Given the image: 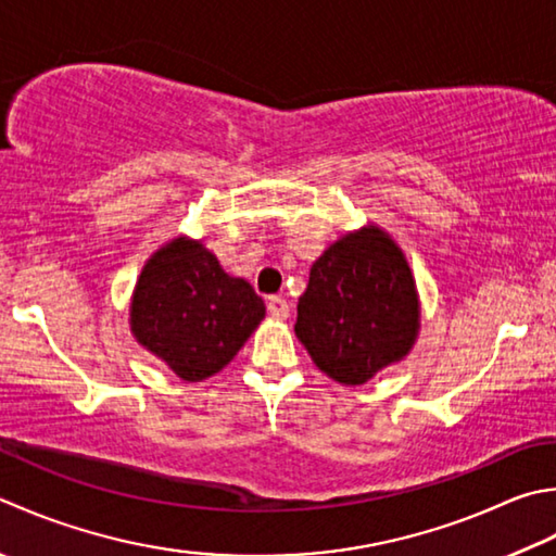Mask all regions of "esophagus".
<instances>
[{"label": "esophagus", "mask_w": 556, "mask_h": 556, "mask_svg": "<svg viewBox=\"0 0 556 556\" xmlns=\"http://www.w3.org/2000/svg\"><path fill=\"white\" fill-rule=\"evenodd\" d=\"M267 311H269V315H275V318L285 320V318H289V301L281 299V296H269L267 299Z\"/></svg>", "instance_id": "34e87169"}]
</instances>
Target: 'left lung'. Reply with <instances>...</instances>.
<instances>
[{
    "mask_svg": "<svg viewBox=\"0 0 556 556\" xmlns=\"http://www.w3.org/2000/svg\"><path fill=\"white\" fill-rule=\"evenodd\" d=\"M293 330L313 364L342 386H364L409 354L419 332L417 285L383 228L346 233L315 260Z\"/></svg>",
    "mask_w": 556,
    "mask_h": 556,
    "instance_id": "1",
    "label": "left lung"
}]
</instances>
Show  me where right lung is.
<instances>
[{
  "instance_id": "obj_1",
  "label": "right lung",
  "mask_w": 556,
  "mask_h": 556,
  "mask_svg": "<svg viewBox=\"0 0 556 556\" xmlns=\"http://www.w3.org/2000/svg\"><path fill=\"white\" fill-rule=\"evenodd\" d=\"M263 318L255 289L188 236L147 260L129 306L135 340L188 383L219 374Z\"/></svg>"
}]
</instances>
